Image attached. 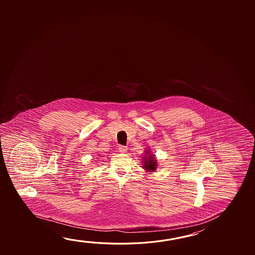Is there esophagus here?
<instances>
[{
  "label": "esophagus",
  "instance_id": "1",
  "mask_svg": "<svg viewBox=\"0 0 255 255\" xmlns=\"http://www.w3.org/2000/svg\"><path fill=\"white\" fill-rule=\"evenodd\" d=\"M128 150V147L126 146H119V151L121 152V153H126Z\"/></svg>",
  "mask_w": 255,
  "mask_h": 255
}]
</instances>
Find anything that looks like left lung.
Instances as JSON below:
<instances>
[{
  "instance_id": "obj_1",
  "label": "left lung",
  "mask_w": 255,
  "mask_h": 255,
  "mask_svg": "<svg viewBox=\"0 0 255 255\" xmlns=\"http://www.w3.org/2000/svg\"><path fill=\"white\" fill-rule=\"evenodd\" d=\"M149 157L145 159V162H144V166L147 171H154L156 168V162L154 160V156H152L150 154H148Z\"/></svg>"
}]
</instances>
